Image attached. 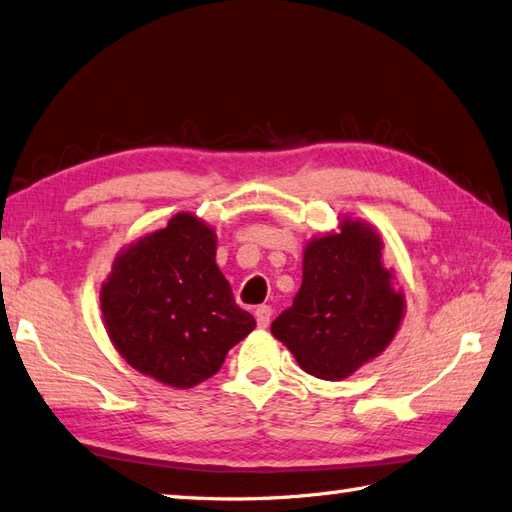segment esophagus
<instances>
[{
    "instance_id": "34e87169",
    "label": "esophagus",
    "mask_w": 512,
    "mask_h": 512,
    "mask_svg": "<svg viewBox=\"0 0 512 512\" xmlns=\"http://www.w3.org/2000/svg\"><path fill=\"white\" fill-rule=\"evenodd\" d=\"M254 315H256V324H258V328H267V326H269V322H271V306H267V304L258 306V309L254 311Z\"/></svg>"
}]
</instances>
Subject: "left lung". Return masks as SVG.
<instances>
[{"label":"left lung","mask_w":512,"mask_h":512,"mask_svg":"<svg viewBox=\"0 0 512 512\" xmlns=\"http://www.w3.org/2000/svg\"><path fill=\"white\" fill-rule=\"evenodd\" d=\"M381 249V234L352 217L304 245L300 291L271 324L304 372L342 381L392 344L405 293Z\"/></svg>","instance_id":"1"}]
</instances>
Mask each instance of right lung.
I'll return each mask as SVG.
<instances>
[{
  "instance_id": "add662e5",
  "label": "right lung",
  "mask_w": 512,
  "mask_h": 512,
  "mask_svg": "<svg viewBox=\"0 0 512 512\" xmlns=\"http://www.w3.org/2000/svg\"><path fill=\"white\" fill-rule=\"evenodd\" d=\"M100 311L120 357L177 390L217 374L256 326L217 267V232L190 212L120 249Z\"/></svg>"
}]
</instances>
